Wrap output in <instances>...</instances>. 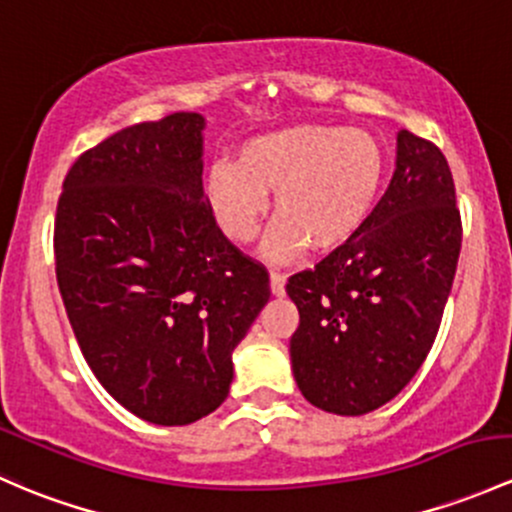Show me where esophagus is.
<instances>
[{
  "label": "esophagus",
  "mask_w": 512,
  "mask_h": 512,
  "mask_svg": "<svg viewBox=\"0 0 512 512\" xmlns=\"http://www.w3.org/2000/svg\"><path fill=\"white\" fill-rule=\"evenodd\" d=\"M284 284H287V274L270 272V289L274 297H284Z\"/></svg>",
  "instance_id": "esophagus-1"
}]
</instances>
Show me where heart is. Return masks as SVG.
<instances>
[{
	"instance_id": "1",
	"label": "heart",
	"mask_w": 512,
	"mask_h": 512,
	"mask_svg": "<svg viewBox=\"0 0 512 512\" xmlns=\"http://www.w3.org/2000/svg\"><path fill=\"white\" fill-rule=\"evenodd\" d=\"M387 154L375 134L324 122H301L245 139L235 164L215 161L206 201L220 233L235 245L260 235L267 196L274 223L262 255L292 262L311 245L331 252L360 233L385 184Z\"/></svg>"
}]
</instances>
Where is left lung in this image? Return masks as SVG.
Segmentation results:
<instances>
[{"instance_id":"obj_1","label":"left lung","mask_w":512,"mask_h":512,"mask_svg":"<svg viewBox=\"0 0 512 512\" xmlns=\"http://www.w3.org/2000/svg\"><path fill=\"white\" fill-rule=\"evenodd\" d=\"M459 252L449 164L439 147L400 129L395 174L368 223L287 282L299 309L289 353L301 395L343 417L400 395L432 351Z\"/></svg>"}]
</instances>
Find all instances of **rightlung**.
<instances>
[{"instance_id":"obj_1","label":"right lung","mask_w":512,"mask_h":512,"mask_svg":"<svg viewBox=\"0 0 512 512\" xmlns=\"http://www.w3.org/2000/svg\"><path fill=\"white\" fill-rule=\"evenodd\" d=\"M203 120L174 112L120 129L68 171L56 277L100 385L139 419L181 427L223 405L233 351L270 299V274L215 225Z\"/></svg>"}]
</instances>
